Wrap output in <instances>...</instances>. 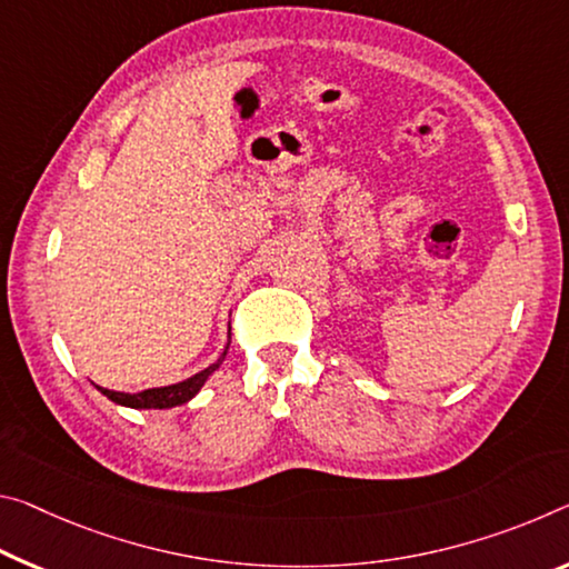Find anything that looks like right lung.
Returning <instances> with one entry per match:
<instances>
[{
  "label": "right lung",
  "mask_w": 569,
  "mask_h": 569,
  "mask_svg": "<svg viewBox=\"0 0 569 569\" xmlns=\"http://www.w3.org/2000/svg\"><path fill=\"white\" fill-rule=\"evenodd\" d=\"M224 355H228V349L222 351V357L212 367L202 369L200 375L189 377V380H184V382H177V385H169V387H154V390H143V392H133V395H129V392H113V390H106V387H98V390H101L108 400H113L116 405H126V408H139V410L174 408V405H184L187 400H192L194 395L202 390V385L207 382V377H210L214 369L222 365Z\"/></svg>",
  "instance_id": "obj_1"
}]
</instances>
